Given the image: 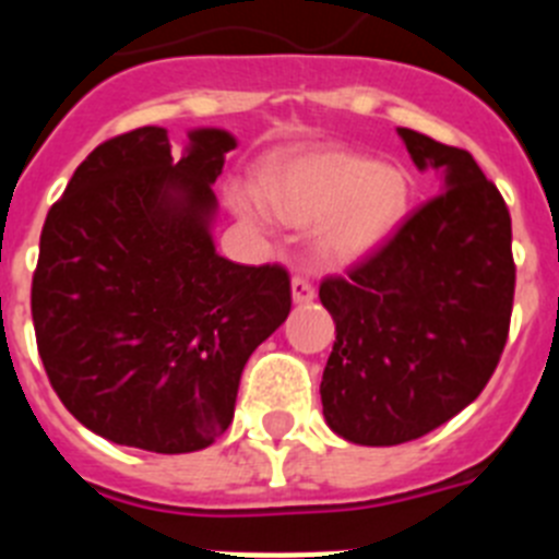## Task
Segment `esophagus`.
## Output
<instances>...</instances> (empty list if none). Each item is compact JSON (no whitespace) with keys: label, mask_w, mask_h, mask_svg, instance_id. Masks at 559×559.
I'll return each instance as SVG.
<instances>
[{"label":"esophagus","mask_w":559,"mask_h":559,"mask_svg":"<svg viewBox=\"0 0 559 559\" xmlns=\"http://www.w3.org/2000/svg\"><path fill=\"white\" fill-rule=\"evenodd\" d=\"M290 294H294L296 305H308V302H313L316 288L310 285L308 276H294V283H290Z\"/></svg>","instance_id":"34e87169"}]
</instances>
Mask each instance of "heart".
<instances>
[{"label": "heart", "mask_w": 559, "mask_h": 559, "mask_svg": "<svg viewBox=\"0 0 559 559\" xmlns=\"http://www.w3.org/2000/svg\"><path fill=\"white\" fill-rule=\"evenodd\" d=\"M265 201L296 226L319 224L316 246L330 263L364 260L389 243L403 226L412 185L400 167L378 165L349 151H316L288 162L265 181ZM235 206L254 224H265L260 195L240 190Z\"/></svg>", "instance_id": "1"}]
</instances>
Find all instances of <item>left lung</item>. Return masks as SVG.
I'll use <instances>...</instances> for the list:
<instances>
[{"label": "left lung", "mask_w": 559, "mask_h": 559, "mask_svg": "<svg viewBox=\"0 0 559 559\" xmlns=\"http://www.w3.org/2000/svg\"><path fill=\"white\" fill-rule=\"evenodd\" d=\"M397 133L419 170L442 173V192L319 288L335 322L324 419L372 448L412 442L471 406L496 372L515 296L512 221L498 187L462 147Z\"/></svg>", "instance_id": "1"}]
</instances>
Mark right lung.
<instances>
[{
  "label": "right lung",
  "instance_id": "add662e5",
  "mask_svg": "<svg viewBox=\"0 0 559 559\" xmlns=\"http://www.w3.org/2000/svg\"><path fill=\"white\" fill-rule=\"evenodd\" d=\"M237 142L187 133L181 156L145 126L88 153L47 212L33 328L69 414L153 453L212 445L235 417L246 360L290 313L283 265L215 251L212 185Z\"/></svg>",
  "mask_w": 559,
  "mask_h": 559
}]
</instances>
